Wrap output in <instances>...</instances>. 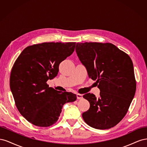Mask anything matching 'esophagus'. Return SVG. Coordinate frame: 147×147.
Listing matches in <instances>:
<instances>
[{
  "instance_id": "obj_1",
  "label": "esophagus",
  "mask_w": 147,
  "mask_h": 147,
  "mask_svg": "<svg viewBox=\"0 0 147 147\" xmlns=\"http://www.w3.org/2000/svg\"><path fill=\"white\" fill-rule=\"evenodd\" d=\"M77 99H83V95L80 94H77Z\"/></svg>"
}]
</instances>
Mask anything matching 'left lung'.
I'll return each mask as SVG.
<instances>
[{
    "label": "left lung",
    "mask_w": 147,
    "mask_h": 147,
    "mask_svg": "<svg viewBox=\"0 0 147 147\" xmlns=\"http://www.w3.org/2000/svg\"><path fill=\"white\" fill-rule=\"evenodd\" d=\"M77 56L86 67L88 76L100 91L99 98L83 96L90 107L82 117L89 126L108 129L116 126L127 113L136 90L131 57L110 43H77Z\"/></svg>",
    "instance_id": "obj_1"
}]
</instances>
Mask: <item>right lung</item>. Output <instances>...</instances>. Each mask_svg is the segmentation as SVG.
Segmentation results:
<instances>
[{"label": "right lung", "mask_w": 147, "mask_h": 147, "mask_svg": "<svg viewBox=\"0 0 147 147\" xmlns=\"http://www.w3.org/2000/svg\"><path fill=\"white\" fill-rule=\"evenodd\" d=\"M75 42H44L26 47L11 70L10 86L16 107L29 122L48 127L59 119L64 104L76 94L49 87L47 82L57 76L62 61L74 51Z\"/></svg>", "instance_id": "obj_1"}]
</instances>
